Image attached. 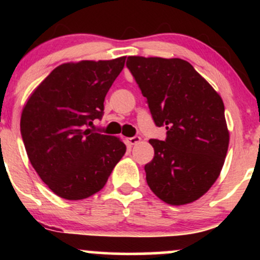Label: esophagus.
Here are the masks:
<instances>
[{
	"label": "esophagus",
	"mask_w": 260,
	"mask_h": 260,
	"mask_svg": "<svg viewBox=\"0 0 260 260\" xmlns=\"http://www.w3.org/2000/svg\"><path fill=\"white\" fill-rule=\"evenodd\" d=\"M127 142L129 143L131 145H134L137 144V143L140 142V137L139 136H134V137H131V138L127 139Z\"/></svg>",
	"instance_id": "1"
}]
</instances>
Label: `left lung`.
<instances>
[{
	"label": "left lung",
	"instance_id": "obj_1",
	"mask_svg": "<svg viewBox=\"0 0 260 260\" xmlns=\"http://www.w3.org/2000/svg\"><path fill=\"white\" fill-rule=\"evenodd\" d=\"M126 66L155 124L168 129L165 140H149L154 157L144 166L148 186L168 204L197 201L219 177L228 153L222 99L184 59L129 56Z\"/></svg>",
	"mask_w": 260,
	"mask_h": 260
}]
</instances>
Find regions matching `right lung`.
<instances>
[{
  "mask_svg": "<svg viewBox=\"0 0 260 260\" xmlns=\"http://www.w3.org/2000/svg\"><path fill=\"white\" fill-rule=\"evenodd\" d=\"M126 57L56 67L26 101L20 133L32 168L55 194L79 201L106 184L126 145L91 129Z\"/></svg>",
  "mask_w": 260,
  "mask_h": 260,
  "instance_id": "right-lung-1",
  "label": "right lung"
}]
</instances>
